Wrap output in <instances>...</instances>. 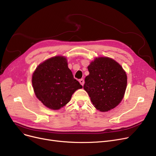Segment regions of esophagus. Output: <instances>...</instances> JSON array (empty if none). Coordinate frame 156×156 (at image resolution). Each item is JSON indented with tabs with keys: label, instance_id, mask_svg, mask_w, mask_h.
Instances as JSON below:
<instances>
[{
	"label": "esophagus",
	"instance_id": "34e87169",
	"mask_svg": "<svg viewBox=\"0 0 156 156\" xmlns=\"http://www.w3.org/2000/svg\"><path fill=\"white\" fill-rule=\"evenodd\" d=\"M79 82H80V84H81V85H82V86H83L84 83H85V81H84V80H83V79H80Z\"/></svg>",
	"mask_w": 156,
	"mask_h": 156
}]
</instances>
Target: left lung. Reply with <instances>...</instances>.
I'll return each mask as SVG.
<instances>
[{
	"label": "left lung",
	"instance_id": "left-lung-1",
	"mask_svg": "<svg viewBox=\"0 0 156 156\" xmlns=\"http://www.w3.org/2000/svg\"><path fill=\"white\" fill-rule=\"evenodd\" d=\"M89 74L85 78L84 90L98 110L106 112L113 109L124 98L127 87V74L112 58H95L87 67Z\"/></svg>",
	"mask_w": 156,
	"mask_h": 156
}]
</instances>
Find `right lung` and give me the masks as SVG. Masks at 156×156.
<instances>
[{
  "label": "right lung",
  "mask_w": 156,
  "mask_h": 156,
  "mask_svg": "<svg viewBox=\"0 0 156 156\" xmlns=\"http://www.w3.org/2000/svg\"><path fill=\"white\" fill-rule=\"evenodd\" d=\"M32 83L36 96L46 107L57 110L68 103L72 95L82 86L74 79L64 56H55L39 64Z\"/></svg>",
  "instance_id": "1"
}]
</instances>
